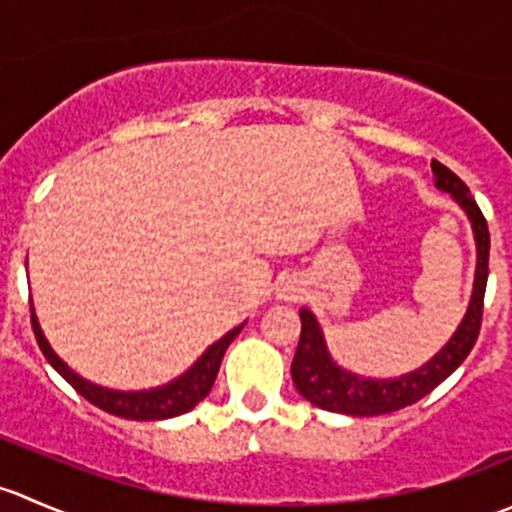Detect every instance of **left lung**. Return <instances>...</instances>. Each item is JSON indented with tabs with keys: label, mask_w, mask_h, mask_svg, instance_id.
Segmentation results:
<instances>
[{
	"label": "left lung",
	"mask_w": 512,
	"mask_h": 512,
	"mask_svg": "<svg viewBox=\"0 0 512 512\" xmlns=\"http://www.w3.org/2000/svg\"><path fill=\"white\" fill-rule=\"evenodd\" d=\"M431 168L433 175H436V188L446 190V193H451L456 198V203L471 218L473 232H476V285H473V297L471 304H468L466 319H463L458 332L451 337V342L418 371L399 376V379H364V376H356L339 369L329 359L317 319H314V314L309 309H299L302 334H299L297 352H294L292 359V381L299 394L309 404L317 406V409L347 416H381L406 409V406L416 404L423 396L431 394L443 379H448L463 364V359L471 354V349L476 347L480 322H483L485 285H488V223H485L483 213H480L478 203L473 200L468 185L451 168H446L438 160H431Z\"/></svg>",
	"instance_id": "8db88e82"
}]
</instances>
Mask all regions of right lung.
I'll return each mask as SVG.
<instances>
[{
	"mask_svg": "<svg viewBox=\"0 0 512 512\" xmlns=\"http://www.w3.org/2000/svg\"><path fill=\"white\" fill-rule=\"evenodd\" d=\"M32 329H34L36 344H39V349L44 352L46 359H49V364L54 366V369L59 371V374L64 376V379L69 381V384L74 386L86 401H91V404L98 406V409H103L106 414L131 418V421H160V418L188 414L190 409H195V406L210 394V389H213L215 384V376H218L220 371V364H223L227 347H230L232 339L240 334L242 327L232 329V332H227L220 342H215L208 352L195 361L193 369L185 371L180 379L170 381V384L160 386V389L131 391V394H126V391L103 389V386H96L91 384V381L76 376L74 371L59 359V356L51 352L49 342L44 339V334H41L39 329V322H36L34 317V309H32Z\"/></svg>",
	"mask_w": 512,
	"mask_h": 512,
	"instance_id": "right-lung-1",
	"label": "right lung"
}]
</instances>
